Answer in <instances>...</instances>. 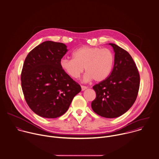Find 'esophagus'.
<instances>
[{
	"label": "esophagus",
	"mask_w": 159,
	"mask_h": 159,
	"mask_svg": "<svg viewBox=\"0 0 159 159\" xmlns=\"http://www.w3.org/2000/svg\"><path fill=\"white\" fill-rule=\"evenodd\" d=\"M81 88H82V90H85V89H87V87L84 85H81Z\"/></svg>",
	"instance_id": "obj_1"
}]
</instances>
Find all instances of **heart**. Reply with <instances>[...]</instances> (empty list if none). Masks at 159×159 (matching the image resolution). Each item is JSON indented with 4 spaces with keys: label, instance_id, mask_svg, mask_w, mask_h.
Instances as JSON below:
<instances>
[{
    "label": "heart",
    "instance_id": "b5f03b06",
    "mask_svg": "<svg viewBox=\"0 0 159 159\" xmlns=\"http://www.w3.org/2000/svg\"><path fill=\"white\" fill-rule=\"evenodd\" d=\"M73 59H62L60 64L62 70L71 78L77 79L84 71V80L102 82L110 75L113 69L115 56L109 49L83 46L72 54Z\"/></svg>",
    "mask_w": 159,
    "mask_h": 159
}]
</instances>
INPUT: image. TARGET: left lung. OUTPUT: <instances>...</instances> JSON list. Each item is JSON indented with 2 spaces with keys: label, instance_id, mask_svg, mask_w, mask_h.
I'll return each instance as SVG.
<instances>
[{
  "label": "left lung",
  "instance_id": "1",
  "mask_svg": "<svg viewBox=\"0 0 159 159\" xmlns=\"http://www.w3.org/2000/svg\"><path fill=\"white\" fill-rule=\"evenodd\" d=\"M115 51V63L110 75L93 87L96 98L92 108L97 115L114 118L125 113L138 97L140 75L131 55L124 49L109 43Z\"/></svg>",
  "mask_w": 159,
  "mask_h": 159
}]
</instances>
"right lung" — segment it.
I'll list each match as a JSON object with an SVG mask.
<instances>
[{
  "instance_id": "obj_1",
  "label": "right lung",
  "mask_w": 159,
  "mask_h": 159,
  "mask_svg": "<svg viewBox=\"0 0 159 159\" xmlns=\"http://www.w3.org/2000/svg\"><path fill=\"white\" fill-rule=\"evenodd\" d=\"M67 51L64 43L46 41L25 58L21 74L23 93L30 109L41 117L62 116L81 91L80 85L61 67V59Z\"/></svg>"
}]
</instances>
